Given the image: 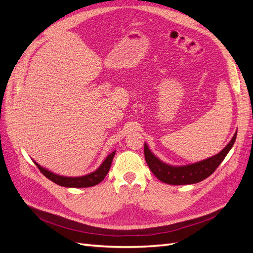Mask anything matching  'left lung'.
Wrapping results in <instances>:
<instances>
[{
    "instance_id": "8db88e82",
    "label": "left lung",
    "mask_w": 253,
    "mask_h": 253,
    "mask_svg": "<svg viewBox=\"0 0 253 253\" xmlns=\"http://www.w3.org/2000/svg\"><path fill=\"white\" fill-rule=\"evenodd\" d=\"M237 131L234 133L232 139L226 147L221 150L216 155L211 156L207 159L201 160L194 164L185 166H172L164 163L157 156H155L148 144L144 142V157L151 171L154 173L156 177L163 182L169 183V185H192V183L200 182L206 179L217 169V167L225 159L229 151L233 147L236 139Z\"/></svg>"
}]
</instances>
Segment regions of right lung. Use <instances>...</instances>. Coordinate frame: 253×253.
Wrapping results in <instances>:
<instances>
[{
  "label": "right lung",
  "mask_w": 253,
  "mask_h": 253,
  "mask_svg": "<svg viewBox=\"0 0 253 253\" xmlns=\"http://www.w3.org/2000/svg\"><path fill=\"white\" fill-rule=\"evenodd\" d=\"M115 153H116V151L112 152L110 155H108V157L104 159V162L100 165V167H99L96 171L83 176H77V177H71V176H63V175L56 174L47 169H45L44 167L36 163L35 160L34 163L38 168H39V170L45 177H47L49 180L57 183L59 186H62L65 188H88V187L98 185L99 182H101L104 179L106 174H108L110 171Z\"/></svg>",
  "instance_id": "obj_1"
}]
</instances>
